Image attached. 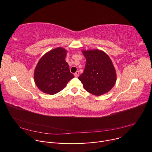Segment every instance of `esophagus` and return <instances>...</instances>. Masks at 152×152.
Segmentation results:
<instances>
[{"label": "esophagus", "instance_id": "obj_1", "mask_svg": "<svg viewBox=\"0 0 152 152\" xmlns=\"http://www.w3.org/2000/svg\"><path fill=\"white\" fill-rule=\"evenodd\" d=\"M74 76L75 77H78L79 76V72H78V71H77V72L74 74Z\"/></svg>", "mask_w": 152, "mask_h": 152}]
</instances>
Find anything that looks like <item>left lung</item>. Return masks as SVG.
Returning a JSON list of instances; mask_svg holds the SVG:
<instances>
[{
  "mask_svg": "<svg viewBox=\"0 0 152 152\" xmlns=\"http://www.w3.org/2000/svg\"><path fill=\"white\" fill-rule=\"evenodd\" d=\"M86 65L78 79L85 90L95 96L107 93L117 81V74L109 55L100 50H82Z\"/></svg>",
  "mask_w": 152,
  "mask_h": 152,
  "instance_id": "left-lung-1",
  "label": "left lung"
}]
</instances>
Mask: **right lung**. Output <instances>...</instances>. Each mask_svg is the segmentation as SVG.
Listing matches in <instances>:
<instances>
[{
	"label": "right lung",
	"instance_id": "1",
	"mask_svg": "<svg viewBox=\"0 0 152 152\" xmlns=\"http://www.w3.org/2000/svg\"><path fill=\"white\" fill-rule=\"evenodd\" d=\"M67 51L58 47L45 53L39 61L34 73V82L44 93L53 95L67 85L74 76L66 61Z\"/></svg>",
	"mask_w": 152,
	"mask_h": 152
}]
</instances>
